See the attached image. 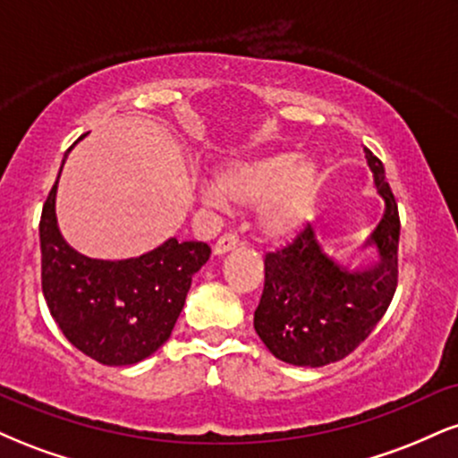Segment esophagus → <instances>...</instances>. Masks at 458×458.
<instances>
[{
	"label": "esophagus",
	"instance_id": "34e87169",
	"mask_svg": "<svg viewBox=\"0 0 458 458\" xmlns=\"http://www.w3.org/2000/svg\"><path fill=\"white\" fill-rule=\"evenodd\" d=\"M241 245V239L239 234L234 233H225L217 239V243H215V254H225V251L234 250V247Z\"/></svg>",
	"mask_w": 458,
	"mask_h": 458
}]
</instances>
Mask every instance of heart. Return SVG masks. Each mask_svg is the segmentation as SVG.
Returning a JSON list of instances; mask_svg holds the SVG:
<instances>
[{"mask_svg":"<svg viewBox=\"0 0 458 458\" xmlns=\"http://www.w3.org/2000/svg\"><path fill=\"white\" fill-rule=\"evenodd\" d=\"M317 170L297 152H271L228 163L207 185L208 202L230 199L236 204L260 203V224L267 233L280 234L291 230L312 199Z\"/></svg>","mask_w":458,"mask_h":458,"instance_id":"obj_1","label":"heart"}]
</instances>
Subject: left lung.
<instances>
[{"instance_id": "obj_1", "label": "left lung", "mask_w": 458, "mask_h": 458, "mask_svg": "<svg viewBox=\"0 0 458 458\" xmlns=\"http://www.w3.org/2000/svg\"><path fill=\"white\" fill-rule=\"evenodd\" d=\"M366 150L386 215L372 233L381 265L349 273L325 256L306 224L280 250L265 256V288L254 329L277 360L293 366H325L353 353L390 308L398 286L401 217L383 163Z\"/></svg>"}]
</instances>
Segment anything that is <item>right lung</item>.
<instances>
[{
  "label": "right lung",
  "instance_id": "add662e5",
  "mask_svg": "<svg viewBox=\"0 0 458 458\" xmlns=\"http://www.w3.org/2000/svg\"><path fill=\"white\" fill-rule=\"evenodd\" d=\"M55 189L57 181L40 215V282L51 317L68 343L98 364H138L172 335L193 273L211 247L170 239L140 259H86L57 230Z\"/></svg>",
  "mask_w": 458,
  "mask_h": 458
}]
</instances>
